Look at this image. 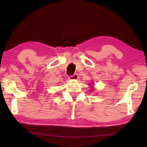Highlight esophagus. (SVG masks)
<instances>
[{
    "label": "esophagus",
    "mask_w": 147,
    "mask_h": 147,
    "mask_svg": "<svg viewBox=\"0 0 147 147\" xmlns=\"http://www.w3.org/2000/svg\"><path fill=\"white\" fill-rule=\"evenodd\" d=\"M78 75L77 74H74L73 76H70L69 77V80H78Z\"/></svg>",
    "instance_id": "1"
}]
</instances>
